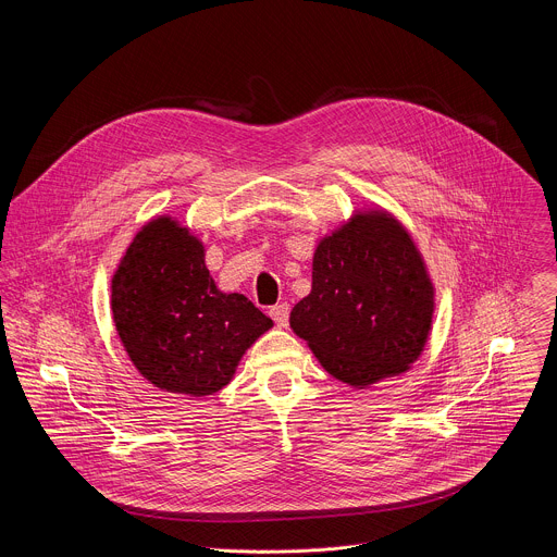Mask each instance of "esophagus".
<instances>
[{"label":"esophagus","instance_id":"1","mask_svg":"<svg viewBox=\"0 0 557 557\" xmlns=\"http://www.w3.org/2000/svg\"><path fill=\"white\" fill-rule=\"evenodd\" d=\"M288 312H290L288 304H275V306L269 308V314L273 317V322H275L277 326H282V329L288 324Z\"/></svg>","mask_w":557,"mask_h":557}]
</instances>
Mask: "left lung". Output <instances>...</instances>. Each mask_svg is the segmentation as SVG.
<instances>
[{
	"label": "left lung",
	"mask_w": 557,
	"mask_h": 557,
	"mask_svg": "<svg viewBox=\"0 0 557 557\" xmlns=\"http://www.w3.org/2000/svg\"><path fill=\"white\" fill-rule=\"evenodd\" d=\"M432 312L434 288L412 237L372 211L317 247L312 288L290 310V329L335 379L363 387L417 361Z\"/></svg>",
	"instance_id": "8db88e82"
}]
</instances>
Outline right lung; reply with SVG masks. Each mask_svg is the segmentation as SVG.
<instances>
[{
	"label": "right lung",
	"instance_id": "add662e5",
	"mask_svg": "<svg viewBox=\"0 0 557 557\" xmlns=\"http://www.w3.org/2000/svg\"><path fill=\"white\" fill-rule=\"evenodd\" d=\"M119 337L156 387L207 396L224 387L273 322L240 293H220L200 240L172 218L145 224L112 277Z\"/></svg>",
	"mask_w": 557,
	"mask_h": 557
}]
</instances>
